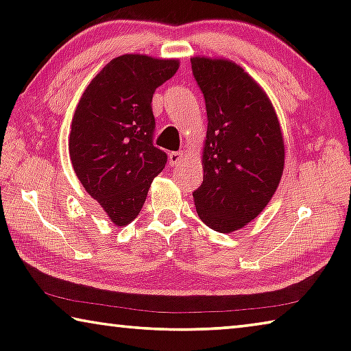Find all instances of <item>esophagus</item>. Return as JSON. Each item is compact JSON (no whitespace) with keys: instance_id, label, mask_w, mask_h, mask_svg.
Masks as SVG:
<instances>
[{"instance_id":"1","label":"esophagus","mask_w":351,"mask_h":351,"mask_svg":"<svg viewBox=\"0 0 351 351\" xmlns=\"http://www.w3.org/2000/svg\"><path fill=\"white\" fill-rule=\"evenodd\" d=\"M169 161L170 165H176L182 161V152H171L169 154Z\"/></svg>"}]
</instances>
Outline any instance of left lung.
Returning <instances> with one entry per match:
<instances>
[{
	"label": "left lung",
	"instance_id": "8db88e82",
	"mask_svg": "<svg viewBox=\"0 0 351 351\" xmlns=\"http://www.w3.org/2000/svg\"><path fill=\"white\" fill-rule=\"evenodd\" d=\"M204 96V176L193 192L201 221L217 232L243 228L265 209L280 182L285 145L268 96L239 64L195 57Z\"/></svg>",
	"mask_w": 351,
	"mask_h": 351
}]
</instances>
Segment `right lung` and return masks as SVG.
I'll return each instance as SVG.
<instances>
[{"mask_svg": "<svg viewBox=\"0 0 351 351\" xmlns=\"http://www.w3.org/2000/svg\"><path fill=\"white\" fill-rule=\"evenodd\" d=\"M178 60L121 56L94 77L77 105L69 156L77 178L114 224L138 217L148 189L167 162L153 145L154 90L175 75Z\"/></svg>", "mask_w": 351, "mask_h": 351, "instance_id": "right-lung-1", "label": "right lung"}]
</instances>
